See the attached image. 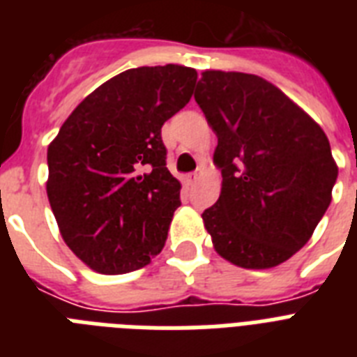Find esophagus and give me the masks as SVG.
I'll return each instance as SVG.
<instances>
[{
	"label": "esophagus",
	"instance_id": "esophagus-1",
	"mask_svg": "<svg viewBox=\"0 0 357 357\" xmlns=\"http://www.w3.org/2000/svg\"><path fill=\"white\" fill-rule=\"evenodd\" d=\"M202 176V172L200 170H196V172H190V174H187V176H185V181H187V183H195L196 179L200 178Z\"/></svg>",
	"mask_w": 357,
	"mask_h": 357
}]
</instances>
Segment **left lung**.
Listing matches in <instances>:
<instances>
[{"instance_id": "left-lung-1", "label": "left lung", "mask_w": 357, "mask_h": 357, "mask_svg": "<svg viewBox=\"0 0 357 357\" xmlns=\"http://www.w3.org/2000/svg\"><path fill=\"white\" fill-rule=\"evenodd\" d=\"M196 103L217 133L222 190L202 213L213 246L243 268H271L324 217L337 165L321 126L259 75L206 70Z\"/></svg>"}]
</instances>
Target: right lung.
<instances>
[{"label":"right lung","mask_w":357,"mask_h":357,"mask_svg":"<svg viewBox=\"0 0 357 357\" xmlns=\"http://www.w3.org/2000/svg\"><path fill=\"white\" fill-rule=\"evenodd\" d=\"M195 68L140 66L74 109L47 146V200L68 248L92 271L123 274L165 246L181 185L167 168L161 128L183 109Z\"/></svg>","instance_id":"obj_1"}]
</instances>
